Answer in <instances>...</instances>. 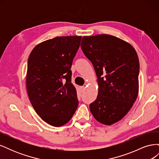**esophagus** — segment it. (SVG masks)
<instances>
[{
	"instance_id": "obj_1",
	"label": "esophagus",
	"mask_w": 159,
	"mask_h": 159,
	"mask_svg": "<svg viewBox=\"0 0 159 159\" xmlns=\"http://www.w3.org/2000/svg\"><path fill=\"white\" fill-rule=\"evenodd\" d=\"M85 89V86H80V90L81 92H84Z\"/></svg>"
}]
</instances>
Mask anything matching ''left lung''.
I'll return each mask as SVG.
<instances>
[{
    "instance_id": "obj_1",
    "label": "left lung",
    "mask_w": 159,
    "mask_h": 159,
    "mask_svg": "<svg viewBox=\"0 0 159 159\" xmlns=\"http://www.w3.org/2000/svg\"><path fill=\"white\" fill-rule=\"evenodd\" d=\"M81 50L97 75L98 95L89 109L105 125L122 119L139 94V60L131 44L109 34L84 36Z\"/></svg>"
}]
</instances>
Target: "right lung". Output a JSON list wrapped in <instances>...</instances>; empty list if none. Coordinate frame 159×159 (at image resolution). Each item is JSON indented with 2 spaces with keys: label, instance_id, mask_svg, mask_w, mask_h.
Returning <instances> with one entry per match:
<instances>
[{
  "label": "right lung",
  "instance_id": "obj_1",
  "mask_svg": "<svg viewBox=\"0 0 159 159\" xmlns=\"http://www.w3.org/2000/svg\"><path fill=\"white\" fill-rule=\"evenodd\" d=\"M81 39V36H67L45 40L34 48L28 57V98L36 113L52 126L66 124L78 107L70 69Z\"/></svg>",
  "mask_w": 159,
  "mask_h": 159
}]
</instances>
